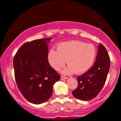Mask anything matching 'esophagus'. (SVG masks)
<instances>
[{"instance_id": "obj_1", "label": "esophagus", "mask_w": 121, "mask_h": 121, "mask_svg": "<svg viewBox=\"0 0 121 121\" xmlns=\"http://www.w3.org/2000/svg\"><path fill=\"white\" fill-rule=\"evenodd\" d=\"M66 79H68V77H64V76H61V80Z\"/></svg>"}]
</instances>
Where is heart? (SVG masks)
<instances>
[{
    "label": "heart",
    "instance_id": "1",
    "mask_svg": "<svg viewBox=\"0 0 121 121\" xmlns=\"http://www.w3.org/2000/svg\"><path fill=\"white\" fill-rule=\"evenodd\" d=\"M96 49L91 44H86L79 40H71L59 43L57 51L51 49L48 52L49 64L59 71L65 66L66 60L69 66L64 73L72 74L75 72L82 74L87 72L94 63Z\"/></svg>",
    "mask_w": 121,
    "mask_h": 121
}]
</instances>
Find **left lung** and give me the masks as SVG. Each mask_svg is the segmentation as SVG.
Returning a JSON list of instances; mask_svg holds the SVG:
<instances>
[{
  "instance_id": "obj_1",
  "label": "left lung",
  "mask_w": 121,
  "mask_h": 121,
  "mask_svg": "<svg viewBox=\"0 0 121 121\" xmlns=\"http://www.w3.org/2000/svg\"><path fill=\"white\" fill-rule=\"evenodd\" d=\"M110 60L105 47L100 43L94 65L82 75L77 77L78 87L72 91L77 99L88 101L99 94L107 80Z\"/></svg>"
}]
</instances>
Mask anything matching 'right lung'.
Segmentation results:
<instances>
[{
    "mask_svg": "<svg viewBox=\"0 0 121 121\" xmlns=\"http://www.w3.org/2000/svg\"><path fill=\"white\" fill-rule=\"evenodd\" d=\"M51 38L24 43L13 58L17 87L27 101L40 104L51 97L53 86L61 76L49 65L48 44Z\"/></svg>",
    "mask_w": 121,
    "mask_h": 121,
    "instance_id": "add662e5",
    "label": "right lung"
}]
</instances>
